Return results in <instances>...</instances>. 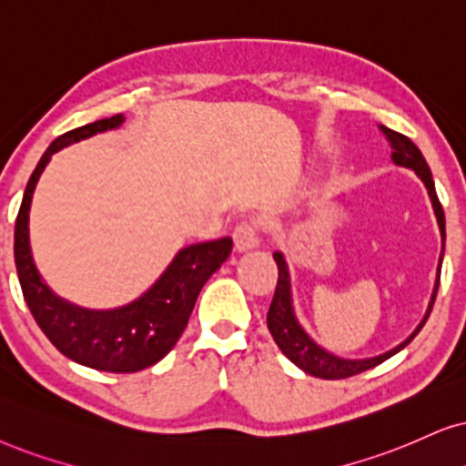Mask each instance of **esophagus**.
Returning a JSON list of instances; mask_svg holds the SVG:
<instances>
[{"label":"esophagus","instance_id":"obj_1","mask_svg":"<svg viewBox=\"0 0 466 466\" xmlns=\"http://www.w3.org/2000/svg\"><path fill=\"white\" fill-rule=\"evenodd\" d=\"M258 238H260V223L256 219L240 221L234 228V247H237V251L253 249L258 245Z\"/></svg>","mask_w":466,"mask_h":466}]
</instances>
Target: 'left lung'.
<instances>
[{
	"instance_id": "1",
	"label": "left lung",
	"mask_w": 466,
	"mask_h": 466,
	"mask_svg": "<svg viewBox=\"0 0 466 466\" xmlns=\"http://www.w3.org/2000/svg\"><path fill=\"white\" fill-rule=\"evenodd\" d=\"M380 131L387 137V141H390L393 163L400 165V167L413 169V172L421 178L423 185H426L428 196H430V199H432V208H434V215H437L441 237H443V247H445V213H443V206H441V202H439L437 189H434L432 174H430V167H428L426 158H423V155H421V150L417 148L413 141H410L402 133L391 131V128H387V127H380ZM273 258L277 262L279 277H277V288L273 294V301H270V308L267 314L268 331H270V335H273L275 344L279 346V350L284 352V355L290 359L294 365H299L303 372L316 376V379H327V380L349 379V376L361 374V372H365V370L376 368L379 363L387 361V359L396 355V352L402 350L406 344H410L415 335L421 331V327L426 325L430 311H432L434 299H437V292H439V277H437V284H434V292H432V299H430L426 316H423L420 327H417L415 331L402 341V344L396 346V349L385 352V355L370 357V359H344V357H338V355H333V352L325 350L322 346H318L316 341L309 338L308 331L299 325L297 316H294V308H292L290 273H288V264L279 251H275ZM441 260H443V253H441ZM439 268H441V262H439Z\"/></svg>"
}]
</instances>
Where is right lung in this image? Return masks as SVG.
<instances>
[{
    "label": "right lung",
    "instance_id": "right-lung-1",
    "mask_svg": "<svg viewBox=\"0 0 466 466\" xmlns=\"http://www.w3.org/2000/svg\"><path fill=\"white\" fill-rule=\"evenodd\" d=\"M122 122V114L103 117L53 141L29 176L15 223L16 275L34 320L64 357L116 374L150 368L174 349L189 322L199 290L232 251L229 237L185 247L148 290L133 303L116 309H86L53 294L36 270L29 249V206L36 182L51 157L64 146L111 131Z\"/></svg>",
    "mask_w": 466,
    "mask_h": 466
}]
</instances>
